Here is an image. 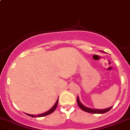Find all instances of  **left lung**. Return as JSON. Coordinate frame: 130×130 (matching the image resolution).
<instances>
[{"mask_svg": "<svg viewBox=\"0 0 130 130\" xmlns=\"http://www.w3.org/2000/svg\"><path fill=\"white\" fill-rule=\"evenodd\" d=\"M77 103L78 107L81 108L82 110L85 111V112H89V113H104L107 112L108 111H109L112 108V107H110V108H106V109H103V110H98V109H92V108H87V107H85V106L83 105L81 103H80V100H79L78 97L77 98Z\"/></svg>", "mask_w": 130, "mask_h": 130, "instance_id": "obj_1", "label": "left lung"}]
</instances>
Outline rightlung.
<instances>
[{
  "label": "right lung",
  "instance_id": "add662e5",
  "mask_svg": "<svg viewBox=\"0 0 130 130\" xmlns=\"http://www.w3.org/2000/svg\"><path fill=\"white\" fill-rule=\"evenodd\" d=\"M57 104H58V100L57 101H56V103H55V104L54 105V107H52V108H51L50 110H49L48 111H47L46 112H45V113H41V114H39V115H36V116H34V115H30V114H27V116H30V117H44V116H47V115H49L50 114V113H52L53 112H54V110H55V109H56L57 108Z\"/></svg>",
  "mask_w": 130,
  "mask_h": 130
}]
</instances>
